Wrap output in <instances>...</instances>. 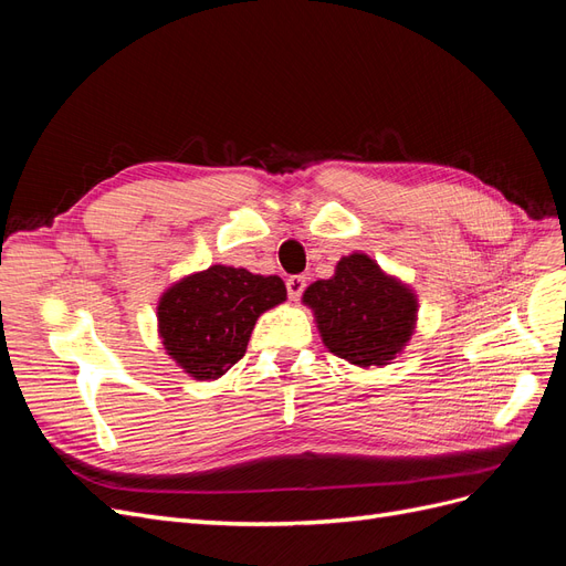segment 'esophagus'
Instances as JSON below:
<instances>
[{
    "instance_id": "34e87169",
    "label": "esophagus",
    "mask_w": 566,
    "mask_h": 566,
    "mask_svg": "<svg viewBox=\"0 0 566 566\" xmlns=\"http://www.w3.org/2000/svg\"><path fill=\"white\" fill-rule=\"evenodd\" d=\"M285 287H287V297L290 300H300L302 293H304V287H306V279L297 273V276H290L285 281Z\"/></svg>"
}]
</instances>
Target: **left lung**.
I'll list each match as a JSON object with an SVG mask.
<instances>
[{
  "label": "left lung",
  "instance_id": "8db88e82",
  "mask_svg": "<svg viewBox=\"0 0 566 566\" xmlns=\"http://www.w3.org/2000/svg\"><path fill=\"white\" fill-rule=\"evenodd\" d=\"M323 345L354 366H385L413 335L418 302L368 254L342 256L335 276L304 290Z\"/></svg>",
  "mask_w": 566,
  "mask_h": 566
}]
</instances>
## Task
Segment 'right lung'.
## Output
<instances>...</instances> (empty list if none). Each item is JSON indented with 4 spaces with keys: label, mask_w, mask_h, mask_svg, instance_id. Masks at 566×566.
Masks as SVG:
<instances>
[{
    "label": "right lung",
    "mask_w": 566,
    "mask_h": 566,
    "mask_svg": "<svg viewBox=\"0 0 566 566\" xmlns=\"http://www.w3.org/2000/svg\"><path fill=\"white\" fill-rule=\"evenodd\" d=\"M285 300L279 276L214 264L160 297L158 325L167 354L196 380H214L241 361L260 314Z\"/></svg>",
    "instance_id": "obj_1"
}]
</instances>
